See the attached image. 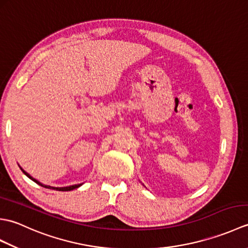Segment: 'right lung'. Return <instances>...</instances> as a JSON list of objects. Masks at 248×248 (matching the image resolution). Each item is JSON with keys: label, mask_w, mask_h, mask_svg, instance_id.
I'll return each instance as SVG.
<instances>
[{"label": "right lung", "mask_w": 248, "mask_h": 248, "mask_svg": "<svg viewBox=\"0 0 248 248\" xmlns=\"http://www.w3.org/2000/svg\"><path fill=\"white\" fill-rule=\"evenodd\" d=\"M19 167L21 168V170H22V172L24 173V175L26 176V177H29L31 180H33L34 182H36L37 184H39V186H44V187H46V188H50V189H56V191H62V192H66V191H72V189H75V188H78V187H80L83 183H80V184H75V186H62V187H54V186H46V184H43L41 182H39L38 180H36L35 178H33L31 177L29 172H26L22 167H21L20 165H19Z\"/></svg>", "instance_id": "obj_1"}]
</instances>
